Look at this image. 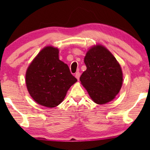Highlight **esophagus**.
I'll list each match as a JSON object with an SVG mask.
<instances>
[{
	"label": "esophagus",
	"mask_w": 150,
	"mask_h": 150,
	"mask_svg": "<svg viewBox=\"0 0 150 150\" xmlns=\"http://www.w3.org/2000/svg\"><path fill=\"white\" fill-rule=\"evenodd\" d=\"M80 76H81V73H80L79 71H77V72L75 74V77L76 78V79H78V81H79V80Z\"/></svg>",
	"instance_id": "obj_1"
}]
</instances>
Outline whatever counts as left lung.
<instances>
[{
    "instance_id": "obj_1",
    "label": "left lung",
    "mask_w": 150,
    "mask_h": 150,
    "mask_svg": "<svg viewBox=\"0 0 150 150\" xmlns=\"http://www.w3.org/2000/svg\"><path fill=\"white\" fill-rule=\"evenodd\" d=\"M87 69L80 77L83 85L98 104L111 101L120 92L123 74L119 63L105 47L93 46L84 59Z\"/></svg>"
}]
</instances>
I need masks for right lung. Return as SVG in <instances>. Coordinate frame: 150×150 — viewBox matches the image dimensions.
I'll return each instance as SVG.
<instances>
[{
  "instance_id": "1",
  "label": "right lung",
  "mask_w": 150,
  "mask_h": 150,
  "mask_svg": "<svg viewBox=\"0 0 150 150\" xmlns=\"http://www.w3.org/2000/svg\"><path fill=\"white\" fill-rule=\"evenodd\" d=\"M76 81L68 65L59 60L58 49L52 46L40 51L26 73L30 96L37 103L49 108L58 106Z\"/></svg>"
}]
</instances>
